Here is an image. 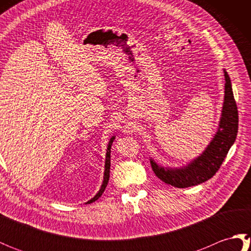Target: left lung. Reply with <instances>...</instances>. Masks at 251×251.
<instances>
[{"mask_svg": "<svg viewBox=\"0 0 251 251\" xmlns=\"http://www.w3.org/2000/svg\"><path fill=\"white\" fill-rule=\"evenodd\" d=\"M225 72V100L216 135L200 156L192 159L185 166L178 168L164 167L153 158L150 159L154 174L163 182L175 188H189L205 182L214 177L235 142L238 130V112L234 99L230 76Z\"/></svg>", "mask_w": 251, "mask_h": 251, "instance_id": "8db88e82", "label": "left lung"}]
</instances>
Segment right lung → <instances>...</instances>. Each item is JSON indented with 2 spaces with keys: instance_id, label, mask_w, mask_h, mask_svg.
Here are the masks:
<instances>
[{
  "instance_id": "obj_1",
  "label": "right lung",
  "mask_w": 251,
  "mask_h": 251,
  "mask_svg": "<svg viewBox=\"0 0 251 251\" xmlns=\"http://www.w3.org/2000/svg\"><path fill=\"white\" fill-rule=\"evenodd\" d=\"M115 139V136H113L110 139L108 143V148H106V153H105V163H104V174H103V181L102 184H101V188L98 191V193L96 194L92 200H89L88 201L85 202V204H90V202H94L95 201H97L99 197L102 195L103 191L106 188V184L109 182V178H110V166H111V146L113 143V140Z\"/></svg>"
}]
</instances>
